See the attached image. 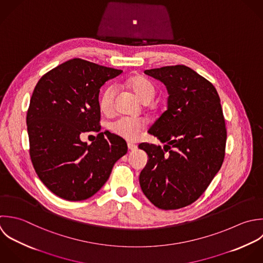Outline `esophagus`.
I'll return each instance as SVG.
<instances>
[{"label":"esophagus","instance_id":"34e87169","mask_svg":"<svg viewBox=\"0 0 263 263\" xmlns=\"http://www.w3.org/2000/svg\"><path fill=\"white\" fill-rule=\"evenodd\" d=\"M128 148L130 151H135V149H137V145L134 143H128Z\"/></svg>","mask_w":263,"mask_h":263}]
</instances>
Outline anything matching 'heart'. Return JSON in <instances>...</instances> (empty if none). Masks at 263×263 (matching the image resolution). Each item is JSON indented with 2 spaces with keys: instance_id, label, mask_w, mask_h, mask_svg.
<instances>
[{
  "instance_id": "1",
  "label": "heart",
  "mask_w": 263,
  "mask_h": 263,
  "mask_svg": "<svg viewBox=\"0 0 263 263\" xmlns=\"http://www.w3.org/2000/svg\"><path fill=\"white\" fill-rule=\"evenodd\" d=\"M127 85L134 91L137 97L143 102H151L156 94L155 86L151 81L143 77H132L127 80ZM115 88H106L100 96L99 106L102 112L110 114L114 109V98H115ZM145 127V124L140 119H134L130 117H121L110 124V129L117 135L134 141L137 140Z\"/></svg>"
}]
</instances>
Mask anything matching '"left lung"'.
Returning <instances> with one entry per match:
<instances>
[{"instance_id":"left-lung-1","label":"left lung","mask_w":263,"mask_h":263,"mask_svg":"<svg viewBox=\"0 0 263 263\" xmlns=\"http://www.w3.org/2000/svg\"><path fill=\"white\" fill-rule=\"evenodd\" d=\"M144 73L161 81L169 97L167 109L148 130L164 148L138 145L148 156L139 183L156 207L183 208L204 194L223 163L227 129L220 98L208 80L185 65Z\"/></svg>"}]
</instances>
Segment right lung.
<instances>
[{
	"instance_id": "obj_1",
	"label": "right lung",
	"mask_w": 263,
	"mask_h": 263,
	"mask_svg": "<svg viewBox=\"0 0 263 263\" xmlns=\"http://www.w3.org/2000/svg\"><path fill=\"white\" fill-rule=\"evenodd\" d=\"M123 70L73 58L45 73L32 92L26 115L29 155L41 181L56 196L83 201L107 181L127 154L126 141L108 131L91 144L85 132H99L101 86Z\"/></svg>"
}]
</instances>
